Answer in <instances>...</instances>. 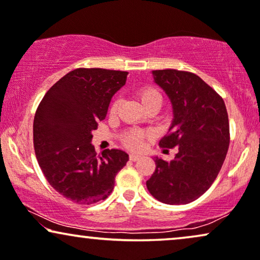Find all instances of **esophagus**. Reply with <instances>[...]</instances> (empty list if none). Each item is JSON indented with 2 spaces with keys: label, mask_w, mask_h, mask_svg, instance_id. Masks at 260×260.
Here are the masks:
<instances>
[{
  "label": "esophagus",
  "mask_w": 260,
  "mask_h": 260,
  "mask_svg": "<svg viewBox=\"0 0 260 260\" xmlns=\"http://www.w3.org/2000/svg\"><path fill=\"white\" fill-rule=\"evenodd\" d=\"M129 158H130V160H133V161H136V160H139V159L142 158V155L136 154V153H130Z\"/></svg>",
  "instance_id": "34e87169"
}]
</instances>
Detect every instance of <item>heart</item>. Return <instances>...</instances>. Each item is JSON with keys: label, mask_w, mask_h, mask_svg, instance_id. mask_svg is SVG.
<instances>
[{"label": "heart", "mask_w": 260, "mask_h": 260, "mask_svg": "<svg viewBox=\"0 0 260 260\" xmlns=\"http://www.w3.org/2000/svg\"><path fill=\"white\" fill-rule=\"evenodd\" d=\"M136 96L145 110L153 105H161V95H160V92L156 90L155 88H153V86H142V88H140L139 90L136 91ZM118 104H119L118 101H114L113 104H112L110 110L112 114L117 112ZM143 139H145V134L141 133V131H130V133H127L126 135L124 136L123 142L124 145L129 147V148L137 149L142 146Z\"/></svg>", "instance_id": "b5f03b06"}]
</instances>
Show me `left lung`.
Here are the masks:
<instances>
[{
  "instance_id": "left-lung-1",
  "label": "left lung",
  "mask_w": 260,
  "mask_h": 260,
  "mask_svg": "<svg viewBox=\"0 0 260 260\" xmlns=\"http://www.w3.org/2000/svg\"><path fill=\"white\" fill-rule=\"evenodd\" d=\"M166 92L174 119L159 145L177 147L175 159L155 156V171L146 182L149 193L168 205H184L200 198L218 176L228 153L230 134L225 104L200 77L178 70L153 71Z\"/></svg>"
}]
</instances>
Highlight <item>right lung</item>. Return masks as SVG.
Wrapping results in <instances>:
<instances>
[{"mask_svg":"<svg viewBox=\"0 0 260 260\" xmlns=\"http://www.w3.org/2000/svg\"><path fill=\"white\" fill-rule=\"evenodd\" d=\"M127 72L76 69L59 79L42 99L34 119V147L49 184L81 205L105 200L129 155L106 149L96 155L91 131L107 114L111 99Z\"/></svg>","mask_w":260,"mask_h":260,"instance_id":"add662e5","label":"right lung"}]
</instances>
